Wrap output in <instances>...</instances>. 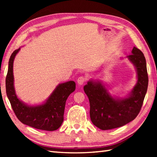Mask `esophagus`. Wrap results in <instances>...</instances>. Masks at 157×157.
<instances>
[{
    "label": "esophagus",
    "instance_id": "obj_1",
    "mask_svg": "<svg viewBox=\"0 0 157 157\" xmlns=\"http://www.w3.org/2000/svg\"><path fill=\"white\" fill-rule=\"evenodd\" d=\"M86 78H84V76H80V77H79L78 79H77V83H78V85L82 86L84 84V83L86 82Z\"/></svg>",
    "mask_w": 157,
    "mask_h": 157
}]
</instances>
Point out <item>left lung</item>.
<instances>
[{
  "label": "left lung",
  "mask_w": 157,
  "mask_h": 157,
  "mask_svg": "<svg viewBox=\"0 0 157 157\" xmlns=\"http://www.w3.org/2000/svg\"><path fill=\"white\" fill-rule=\"evenodd\" d=\"M126 58L134 66L137 82L124 97L112 95L107 86L99 79H90L84 86L90 106L91 121L102 130L119 128L133 121L140 111L147 92L148 78L144 54L134 46Z\"/></svg>",
  "instance_id": "left-lung-1"
}]
</instances>
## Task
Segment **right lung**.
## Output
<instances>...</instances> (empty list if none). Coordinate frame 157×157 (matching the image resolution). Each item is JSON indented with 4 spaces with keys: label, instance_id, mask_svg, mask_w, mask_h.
Listing matches in <instances>:
<instances>
[{
    "label": "right lung",
    "instance_id": "obj_1",
    "mask_svg": "<svg viewBox=\"0 0 157 157\" xmlns=\"http://www.w3.org/2000/svg\"><path fill=\"white\" fill-rule=\"evenodd\" d=\"M20 49L15 50L11 55L6 77V95L12 109L23 124L45 131H55L62 125L66 101L75 91V83L73 81L61 83L43 102L34 105H27L17 97L14 86L13 63Z\"/></svg>",
    "mask_w": 157,
    "mask_h": 157
}]
</instances>
